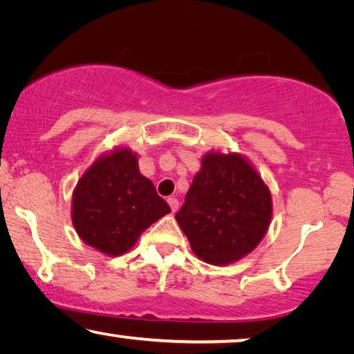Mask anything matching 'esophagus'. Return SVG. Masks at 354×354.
<instances>
[{
    "label": "esophagus",
    "instance_id": "esophagus-1",
    "mask_svg": "<svg viewBox=\"0 0 354 354\" xmlns=\"http://www.w3.org/2000/svg\"><path fill=\"white\" fill-rule=\"evenodd\" d=\"M167 202H168V205H170V208H171V211L173 213H175V211L178 209V198L176 197H168L167 198Z\"/></svg>",
    "mask_w": 354,
    "mask_h": 354
}]
</instances>
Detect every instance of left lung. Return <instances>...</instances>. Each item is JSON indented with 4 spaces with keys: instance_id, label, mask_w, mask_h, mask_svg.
<instances>
[{
    "instance_id": "obj_1",
    "label": "left lung",
    "mask_w": 354,
    "mask_h": 354,
    "mask_svg": "<svg viewBox=\"0 0 354 354\" xmlns=\"http://www.w3.org/2000/svg\"><path fill=\"white\" fill-rule=\"evenodd\" d=\"M175 218L200 259L225 266L261 243L272 218L270 191L241 156L209 152Z\"/></svg>"
}]
</instances>
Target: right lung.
I'll list each match as a JSON object with an SVG mask.
<instances>
[{"label": "right lung", "instance_id": "add662e5", "mask_svg": "<svg viewBox=\"0 0 354 354\" xmlns=\"http://www.w3.org/2000/svg\"><path fill=\"white\" fill-rule=\"evenodd\" d=\"M170 211L154 184L140 173L130 149L100 157L73 194L77 235L108 256L129 251L141 232Z\"/></svg>", "mask_w": 354, "mask_h": 354}]
</instances>
